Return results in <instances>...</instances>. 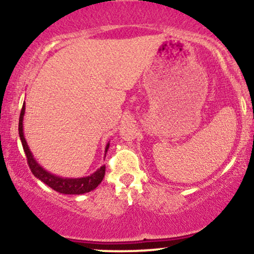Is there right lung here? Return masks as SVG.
<instances>
[{
  "mask_svg": "<svg viewBox=\"0 0 254 254\" xmlns=\"http://www.w3.org/2000/svg\"><path fill=\"white\" fill-rule=\"evenodd\" d=\"M24 115H25V103L22 105L21 113H20L19 118V136L21 139L22 147H24V151L27 157V164L30 166L31 172L34 174V177H37L38 179L42 180L44 184H46L48 186H50L52 190L60 192V193L64 194H82L86 192H89L94 190L95 188L103 182L104 176H105V166L100 167L97 172H94L93 174H90L89 177L84 178H62L57 177L55 174L49 173L48 171H45L38 162L34 160L33 155H32L30 148H28L27 142H26L25 136H24V127H22V121H24ZM110 143H107L106 148H105V153H107Z\"/></svg>",
  "mask_w": 254,
  "mask_h": 254,
  "instance_id": "obj_1",
  "label": "right lung"
}]
</instances>
